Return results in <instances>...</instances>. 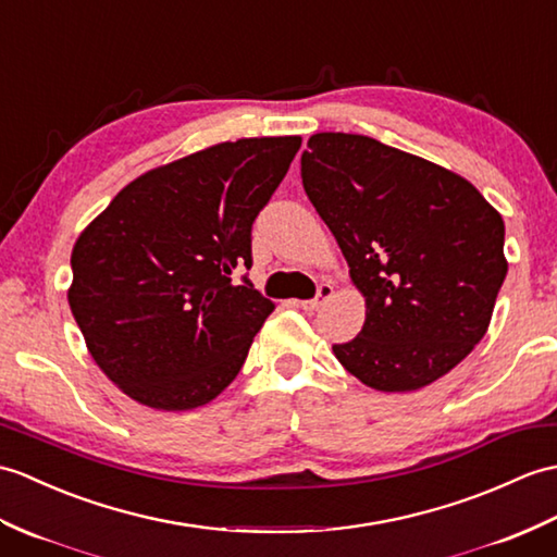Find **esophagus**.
Segmentation results:
<instances>
[{"instance_id":"1","label":"esophagus","mask_w":557,"mask_h":557,"mask_svg":"<svg viewBox=\"0 0 557 557\" xmlns=\"http://www.w3.org/2000/svg\"><path fill=\"white\" fill-rule=\"evenodd\" d=\"M332 294H334V287H332V284H330V282H320V284H318V292H315L313 299H308V301H296V306L304 308V310H308V313H313V310H318L320 306H325V304L332 299Z\"/></svg>"}]
</instances>
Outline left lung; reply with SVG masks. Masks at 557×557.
I'll return each mask as SVG.
<instances>
[{"label": "left lung", "instance_id": "left-lung-1", "mask_svg": "<svg viewBox=\"0 0 557 557\" xmlns=\"http://www.w3.org/2000/svg\"><path fill=\"white\" fill-rule=\"evenodd\" d=\"M310 203L366 296L339 363L377 392L444 377L486 334L506 280V225L468 180L366 135L320 133L301 153Z\"/></svg>", "mask_w": 557, "mask_h": 557}]
</instances>
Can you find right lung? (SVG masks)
Returning <instances> with one entry per match:
<instances>
[{
    "mask_svg": "<svg viewBox=\"0 0 557 557\" xmlns=\"http://www.w3.org/2000/svg\"><path fill=\"white\" fill-rule=\"evenodd\" d=\"M301 137L209 147L133 180L77 237L69 304L89 354L159 410L209 404L237 377L273 301L251 268V227Z\"/></svg>",
    "mask_w": 557,
    "mask_h": 557,
    "instance_id": "add662e5",
    "label": "right lung"
}]
</instances>
